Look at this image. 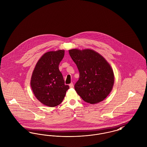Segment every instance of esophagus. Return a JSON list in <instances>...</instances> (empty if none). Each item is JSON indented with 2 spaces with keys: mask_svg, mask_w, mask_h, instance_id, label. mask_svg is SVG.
<instances>
[{
  "mask_svg": "<svg viewBox=\"0 0 147 147\" xmlns=\"http://www.w3.org/2000/svg\"><path fill=\"white\" fill-rule=\"evenodd\" d=\"M69 87H70V88H73V87H74V85H73V83H71L70 84H69Z\"/></svg>",
  "mask_w": 147,
  "mask_h": 147,
  "instance_id": "34e87169",
  "label": "esophagus"
}]
</instances>
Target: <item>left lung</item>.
Returning a JSON list of instances; mask_svg holds the SVG:
<instances>
[{
    "label": "left lung",
    "mask_w": 147,
    "mask_h": 147,
    "mask_svg": "<svg viewBox=\"0 0 147 147\" xmlns=\"http://www.w3.org/2000/svg\"><path fill=\"white\" fill-rule=\"evenodd\" d=\"M69 53L79 71V80L74 85L77 94L91 104L103 101L112 90L114 84L111 65L92 49H70Z\"/></svg>",
    "instance_id": "1"
}]
</instances>
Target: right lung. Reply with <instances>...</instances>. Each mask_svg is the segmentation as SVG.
<instances>
[{
    "label": "right lung",
    "instance_id": "1",
    "mask_svg": "<svg viewBox=\"0 0 147 147\" xmlns=\"http://www.w3.org/2000/svg\"><path fill=\"white\" fill-rule=\"evenodd\" d=\"M64 56V50L46 52L37 62L32 74L30 85L35 97L49 107L59 105L69 88L59 70Z\"/></svg>",
    "mask_w": 147,
    "mask_h": 147
}]
</instances>
